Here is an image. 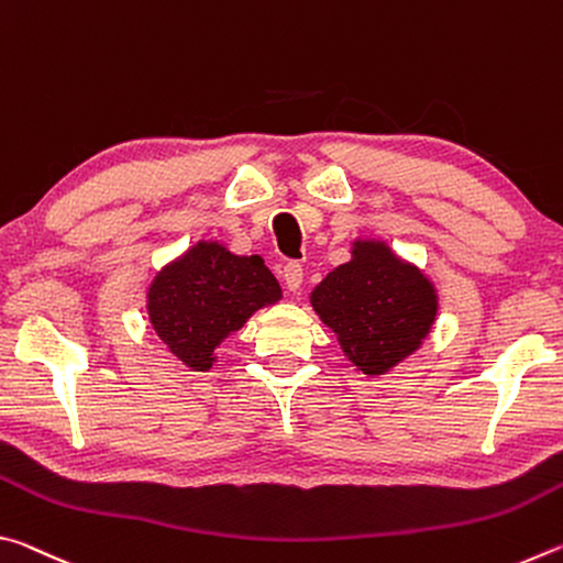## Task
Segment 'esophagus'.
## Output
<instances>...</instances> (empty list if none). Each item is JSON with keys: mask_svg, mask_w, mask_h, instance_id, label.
Instances as JSON below:
<instances>
[{"mask_svg": "<svg viewBox=\"0 0 563 563\" xmlns=\"http://www.w3.org/2000/svg\"><path fill=\"white\" fill-rule=\"evenodd\" d=\"M283 283L285 288H288L290 292H298L302 288V265L298 263H288L283 268Z\"/></svg>", "mask_w": 563, "mask_h": 563, "instance_id": "1", "label": "esophagus"}]
</instances>
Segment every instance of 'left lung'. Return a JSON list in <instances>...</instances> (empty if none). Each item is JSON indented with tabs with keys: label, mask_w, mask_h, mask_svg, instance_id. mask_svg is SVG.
I'll return each instance as SVG.
<instances>
[{
	"label": "left lung",
	"mask_w": 563,
	"mask_h": 563,
	"mask_svg": "<svg viewBox=\"0 0 563 563\" xmlns=\"http://www.w3.org/2000/svg\"><path fill=\"white\" fill-rule=\"evenodd\" d=\"M352 258L332 268L310 305L335 332L340 350L367 377L387 375L422 347L434 325V283L377 238H357Z\"/></svg>",
	"instance_id": "1"
}]
</instances>
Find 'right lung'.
<instances>
[{"mask_svg":"<svg viewBox=\"0 0 563 563\" xmlns=\"http://www.w3.org/2000/svg\"><path fill=\"white\" fill-rule=\"evenodd\" d=\"M280 298V283L261 255H235L218 241H198L154 275L146 312L170 355L194 373H208L221 342Z\"/></svg>","mask_w":563,"mask_h":563,"instance_id":"1","label":"right lung"}]
</instances>
